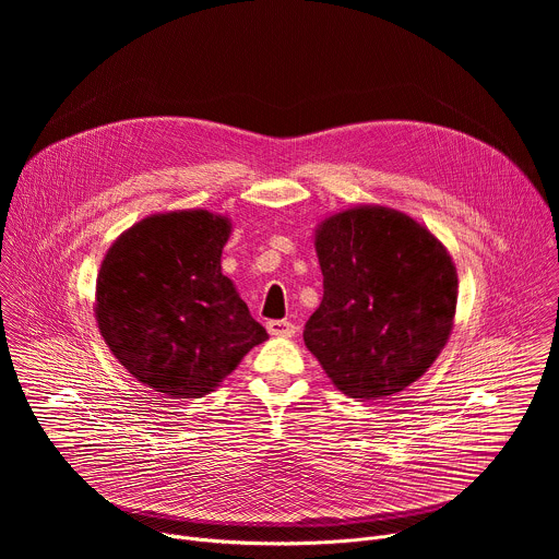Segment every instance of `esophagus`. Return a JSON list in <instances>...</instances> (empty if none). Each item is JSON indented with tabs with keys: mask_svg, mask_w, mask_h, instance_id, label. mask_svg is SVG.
<instances>
[{
	"mask_svg": "<svg viewBox=\"0 0 559 559\" xmlns=\"http://www.w3.org/2000/svg\"><path fill=\"white\" fill-rule=\"evenodd\" d=\"M267 332H270L272 336H285V338H289V336H294L296 328H294L289 321H270V323H267Z\"/></svg>",
	"mask_w": 559,
	"mask_h": 559,
	"instance_id": "esophagus-1",
	"label": "esophagus"
}]
</instances>
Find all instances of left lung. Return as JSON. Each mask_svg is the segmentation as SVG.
<instances>
[{
	"label": "left lung",
	"instance_id": "left-lung-1",
	"mask_svg": "<svg viewBox=\"0 0 559 559\" xmlns=\"http://www.w3.org/2000/svg\"><path fill=\"white\" fill-rule=\"evenodd\" d=\"M323 300L305 345L349 397H382L416 382L444 347L457 274L438 238L403 212L354 207L316 234Z\"/></svg>",
	"mask_w": 559,
	"mask_h": 559
}]
</instances>
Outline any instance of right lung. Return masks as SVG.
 I'll return each mask as SVG.
<instances>
[{
    "label": "right lung",
    "instance_id": "add662e5",
    "mask_svg": "<svg viewBox=\"0 0 559 559\" xmlns=\"http://www.w3.org/2000/svg\"><path fill=\"white\" fill-rule=\"evenodd\" d=\"M227 236V218L205 210L156 214L121 234L102 263V336L158 393L205 395L267 338L221 272Z\"/></svg>",
    "mask_w": 559,
    "mask_h": 559
}]
</instances>
